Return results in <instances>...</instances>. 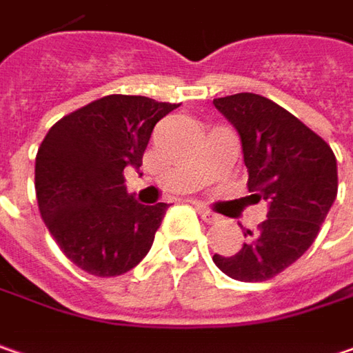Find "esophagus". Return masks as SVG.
Wrapping results in <instances>:
<instances>
[{
    "label": "esophagus",
    "instance_id": "34e87169",
    "mask_svg": "<svg viewBox=\"0 0 353 353\" xmlns=\"http://www.w3.org/2000/svg\"><path fill=\"white\" fill-rule=\"evenodd\" d=\"M197 211H199V215H201V219L205 223H217L219 221V215H215L213 211H209L203 205H197Z\"/></svg>",
    "mask_w": 353,
    "mask_h": 353
}]
</instances>
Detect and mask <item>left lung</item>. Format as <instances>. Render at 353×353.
Listing matches in <instances>:
<instances>
[{"mask_svg":"<svg viewBox=\"0 0 353 353\" xmlns=\"http://www.w3.org/2000/svg\"><path fill=\"white\" fill-rule=\"evenodd\" d=\"M241 136L249 192L268 203L267 219L243 235L233 256L213 254L227 276L263 283L299 261L314 243L338 193L332 148L296 116L253 92L213 100Z\"/></svg>","mask_w":353,"mask_h":353,"instance_id":"left-lung-1","label":"left lung"}]
</instances>
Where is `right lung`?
<instances>
[{
  "label": "right lung",
  "mask_w": 353,
  "mask_h": 353,
  "mask_svg": "<svg viewBox=\"0 0 353 353\" xmlns=\"http://www.w3.org/2000/svg\"><path fill=\"white\" fill-rule=\"evenodd\" d=\"M177 106L108 94L63 116L41 142L39 213L59 249L88 274H124L150 251L168 203H138L124 168L142 165L154 126Z\"/></svg>",
  "instance_id": "right-lung-1"
}]
</instances>
